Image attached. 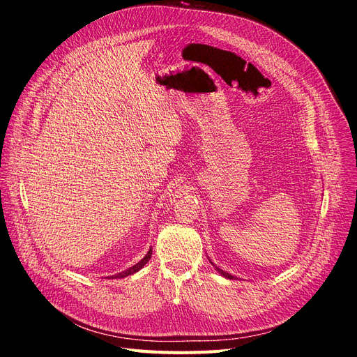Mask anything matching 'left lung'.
<instances>
[{"instance_id": "1", "label": "left lung", "mask_w": 357, "mask_h": 357, "mask_svg": "<svg viewBox=\"0 0 357 357\" xmlns=\"http://www.w3.org/2000/svg\"><path fill=\"white\" fill-rule=\"evenodd\" d=\"M209 261H211V259H209ZM211 264H212V266H213V267H215V270H216V271H218V273H220V274H221V275H224V278H225V279H229V280H231V279H237V278H234V275H233V274H229V273H227V271H224V270H221V268H220V267H216V266H215V264H213V262H212V261H211Z\"/></svg>"}]
</instances>
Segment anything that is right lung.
<instances>
[{"label": "right lung", "instance_id": "add662e5", "mask_svg": "<svg viewBox=\"0 0 357 357\" xmlns=\"http://www.w3.org/2000/svg\"><path fill=\"white\" fill-rule=\"evenodd\" d=\"M151 255H153V248H149L148 252H146V255L139 262H136L135 266L129 267L128 270H124L121 273H117V274H114V275H108V279H123V278H128V275H130V274H135L136 271H139L149 259H151Z\"/></svg>", "mask_w": 357, "mask_h": 357}]
</instances>
